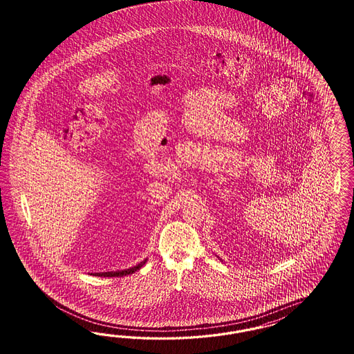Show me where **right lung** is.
<instances>
[{"instance_id": "1", "label": "right lung", "mask_w": 354, "mask_h": 354, "mask_svg": "<svg viewBox=\"0 0 354 354\" xmlns=\"http://www.w3.org/2000/svg\"><path fill=\"white\" fill-rule=\"evenodd\" d=\"M147 259H144L142 262H140L139 265L133 266V268H127V270H122V271H107V272H96V277H104V278H113V277H124V275H129L133 274L136 270H140L145 265Z\"/></svg>"}]
</instances>
